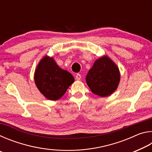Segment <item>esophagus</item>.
Wrapping results in <instances>:
<instances>
[{"instance_id":"obj_1","label":"esophagus","mask_w":152,"mask_h":152,"mask_svg":"<svg viewBox=\"0 0 152 152\" xmlns=\"http://www.w3.org/2000/svg\"><path fill=\"white\" fill-rule=\"evenodd\" d=\"M81 78H82V76H81V75L80 74H76L75 78H76V80H80L81 79Z\"/></svg>"}]
</instances>
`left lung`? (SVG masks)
Returning <instances> with one entry per match:
<instances>
[{"label": "left lung", "mask_w": 152, "mask_h": 152, "mask_svg": "<svg viewBox=\"0 0 152 152\" xmlns=\"http://www.w3.org/2000/svg\"><path fill=\"white\" fill-rule=\"evenodd\" d=\"M120 81L119 68L107 56L98 59L88 71L86 82L94 94L108 96L117 88Z\"/></svg>", "instance_id": "1"}]
</instances>
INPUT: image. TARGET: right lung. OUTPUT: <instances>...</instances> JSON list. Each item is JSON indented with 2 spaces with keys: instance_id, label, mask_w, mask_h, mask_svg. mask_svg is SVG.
<instances>
[{
  "instance_id": "obj_1",
  "label": "right lung",
  "mask_w": 152,
  "mask_h": 152,
  "mask_svg": "<svg viewBox=\"0 0 152 152\" xmlns=\"http://www.w3.org/2000/svg\"><path fill=\"white\" fill-rule=\"evenodd\" d=\"M34 80L41 93L51 101L60 99L74 82V78L70 72L60 68L53 58L48 56L38 64Z\"/></svg>"
}]
</instances>
